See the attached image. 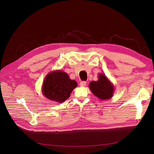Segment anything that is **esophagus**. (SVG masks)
<instances>
[{"mask_svg":"<svg viewBox=\"0 0 154 154\" xmlns=\"http://www.w3.org/2000/svg\"><path fill=\"white\" fill-rule=\"evenodd\" d=\"M86 85V82H81L80 83V87H85Z\"/></svg>","mask_w":154,"mask_h":154,"instance_id":"esophagus-1","label":"esophagus"}]
</instances>
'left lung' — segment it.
I'll return each instance as SVG.
<instances>
[{"instance_id": "1", "label": "left lung", "mask_w": 154, "mask_h": 154, "mask_svg": "<svg viewBox=\"0 0 154 154\" xmlns=\"http://www.w3.org/2000/svg\"><path fill=\"white\" fill-rule=\"evenodd\" d=\"M88 87L93 94L102 101L111 98L115 91L114 84L103 73L99 74L98 80L90 82Z\"/></svg>"}]
</instances>
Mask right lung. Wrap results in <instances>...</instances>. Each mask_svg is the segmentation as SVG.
I'll use <instances>...</instances> for the list:
<instances>
[{
    "label": "right lung",
    "mask_w": 154,
    "mask_h": 154,
    "mask_svg": "<svg viewBox=\"0 0 154 154\" xmlns=\"http://www.w3.org/2000/svg\"><path fill=\"white\" fill-rule=\"evenodd\" d=\"M77 86V82L70 79L66 72L54 70L49 72L44 78L42 92L46 98L62 103L69 97Z\"/></svg>",
    "instance_id": "add662e5"
}]
</instances>
